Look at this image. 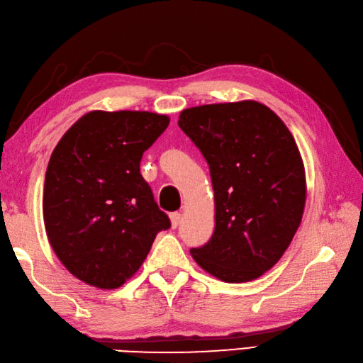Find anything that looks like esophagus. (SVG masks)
Listing matches in <instances>:
<instances>
[{"label":"esophagus","instance_id":"esophagus-1","mask_svg":"<svg viewBox=\"0 0 363 363\" xmlns=\"http://www.w3.org/2000/svg\"><path fill=\"white\" fill-rule=\"evenodd\" d=\"M180 218H182V214H180L179 211L171 213V223H172V227H174V228L180 224Z\"/></svg>","mask_w":363,"mask_h":363}]
</instances>
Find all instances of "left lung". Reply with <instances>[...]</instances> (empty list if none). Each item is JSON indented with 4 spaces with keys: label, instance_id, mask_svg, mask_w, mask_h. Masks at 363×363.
Returning a JSON list of instances; mask_svg holds the SVG:
<instances>
[{
    "label": "left lung",
    "instance_id": "1",
    "mask_svg": "<svg viewBox=\"0 0 363 363\" xmlns=\"http://www.w3.org/2000/svg\"><path fill=\"white\" fill-rule=\"evenodd\" d=\"M179 127L208 162L216 203L213 236L191 255L224 282L260 277L290 246L304 213L306 174L294 138L257 101L184 109Z\"/></svg>",
    "mask_w": 363,
    "mask_h": 363
}]
</instances>
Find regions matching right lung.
<instances>
[{
    "label": "right lung",
    "mask_w": 363,
    "mask_h": 363,
    "mask_svg": "<svg viewBox=\"0 0 363 363\" xmlns=\"http://www.w3.org/2000/svg\"><path fill=\"white\" fill-rule=\"evenodd\" d=\"M167 125V116L147 111H92L51 153L43 220L55 254L77 279L119 288L171 227L139 169Z\"/></svg>",
    "instance_id": "add662e5"
}]
</instances>
